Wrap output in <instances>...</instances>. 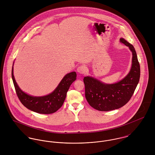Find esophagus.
<instances>
[{
  "mask_svg": "<svg viewBox=\"0 0 155 155\" xmlns=\"http://www.w3.org/2000/svg\"><path fill=\"white\" fill-rule=\"evenodd\" d=\"M77 71L80 74H84L86 71V67L83 65L80 66L78 67Z\"/></svg>",
  "mask_w": 155,
  "mask_h": 155,
  "instance_id": "esophagus-1",
  "label": "esophagus"
}]
</instances>
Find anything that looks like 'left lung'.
<instances>
[{
    "instance_id": "left-lung-1",
    "label": "left lung",
    "mask_w": 155,
    "mask_h": 155,
    "mask_svg": "<svg viewBox=\"0 0 155 155\" xmlns=\"http://www.w3.org/2000/svg\"><path fill=\"white\" fill-rule=\"evenodd\" d=\"M120 42L133 53L132 66L128 74L119 82L106 84L92 78H84L85 97L89 104L99 111L113 110L125 105L131 99L140 77V67L134 47L123 38Z\"/></svg>"
}]
</instances>
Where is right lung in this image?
Here are the masks:
<instances>
[{
  "label": "right lung",
  "mask_w": 155,
  "mask_h": 155,
  "mask_svg": "<svg viewBox=\"0 0 155 155\" xmlns=\"http://www.w3.org/2000/svg\"><path fill=\"white\" fill-rule=\"evenodd\" d=\"M14 65V63H13ZM12 78L17 95L22 104L28 109L41 114H51L58 110L63 104L71 84L76 79V73L67 74L58 87L51 94L43 97H33L24 92L17 85L13 74Z\"/></svg>",
  "instance_id": "right-lung-1"
}]
</instances>
